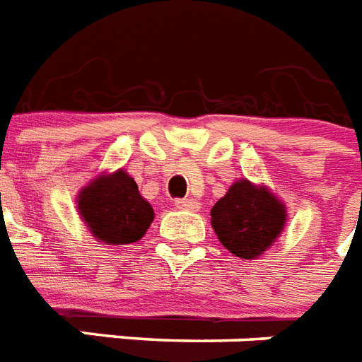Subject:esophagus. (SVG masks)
I'll return each instance as SVG.
<instances>
[{
	"mask_svg": "<svg viewBox=\"0 0 362 362\" xmlns=\"http://www.w3.org/2000/svg\"><path fill=\"white\" fill-rule=\"evenodd\" d=\"M175 207L181 211H198L199 204L198 202H194V199L185 198V199H177V202H175Z\"/></svg>",
	"mask_w": 362,
	"mask_h": 362,
	"instance_id": "34e87169",
	"label": "esophagus"
}]
</instances>
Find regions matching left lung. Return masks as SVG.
Instances as JSON below:
<instances>
[{
	"label": "left lung",
	"instance_id": "left-lung-1",
	"mask_svg": "<svg viewBox=\"0 0 362 362\" xmlns=\"http://www.w3.org/2000/svg\"><path fill=\"white\" fill-rule=\"evenodd\" d=\"M286 216L284 204L267 187L239 179L213 205L211 226L233 256L254 259L273 247Z\"/></svg>",
	"mask_w": 362,
	"mask_h": 362
}]
</instances>
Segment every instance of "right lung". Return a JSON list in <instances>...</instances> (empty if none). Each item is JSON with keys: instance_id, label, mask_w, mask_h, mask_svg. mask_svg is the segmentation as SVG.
<instances>
[{"instance_id": "obj_1", "label": "right lung", "mask_w": 362, "mask_h": 362, "mask_svg": "<svg viewBox=\"0 0 362 362\" xmlns=\"http://www.w3.org/2000/svg\"><path fill=\"white\" fill-rule=\"evenodd\" d=\"M76 204L89 231L104 245L140 241L155 218L151 204L125 170L100 173L78 192Z\"/></svg>"}]
</instances>
